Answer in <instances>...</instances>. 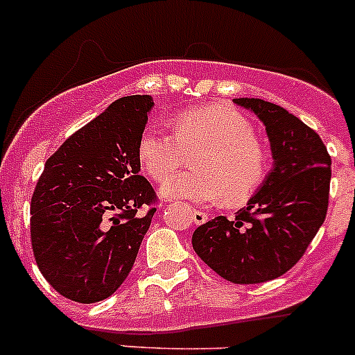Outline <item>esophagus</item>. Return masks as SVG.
Returning a JSON list of instances; mask_svg holds the SVG:
<instances>
[{
    "label": "esophagus",
    "instance_id": "esophagus-1",
    "mask_svg": "<svg viewBox=\"0 0 355 355\" xmlns=\"http://www.w3.org/2000/svg\"><path fill=\"white\" fill-rule=\"evenodd\" d=\"M189 216H191V220L194 221L196 225H202V223H206L207 221V214L206 213H202V211H191V213H189Z\"/></svg>",
    "mask_w": 355,
    "mask_h": 355
}]
</instances>
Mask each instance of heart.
<instances>
[{
  "label": "heart",
  "instance_id": "1",
  "mask_svg": "<svg viewBox=\"0 0 355 355\" xmlns=\"http://www.w3.org/2000/svg\"><path fill=\"white\" fill-rule=\"evenodd\" d=\"M196 153L198 173L177 175L164 182V198L196 204H213L221 198L242 202L268 175V155L254 137L252 123L223 105L182 111L175 118V132L146 128L137 148L142 168L156 182L166 180L185 156Z\"/></svg>",
  "mask_w": 355,
  "mask_h": 355
}]
</instances>
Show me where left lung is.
Here are the masks:
<instances>
[{
	"label": "left lung",
	"instance_id": "1",
	"mask_svg": "<svg viewBox=\"0 0 355 355\" xmlns=\"http://www.w3.org/2000/svg\"><path fill=\"white\" fill-rule=\"evenodd\" d=\"M266 128L273 168L234 218L216 216L192 234L196 254L232 284H264L302 257L327 218L331 157L320 135L282 106L234 99Z\"/></svg>",
	"mask_w": 355,
	"mask_h": 355
}]
</instances>
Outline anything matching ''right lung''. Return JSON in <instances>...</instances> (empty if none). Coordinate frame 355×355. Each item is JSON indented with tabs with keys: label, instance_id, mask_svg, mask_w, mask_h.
<instances>
[{
	"label": "right lung",
	"instance_id": "right-lung-1",
	"mask_svg": "<svg viewBox=\"0 0 355 355\" xmlns=\"http://www.w3.org/2000/svg\"><path fill=\"white\" fill-rule=\"evenodd\" d=\"M155 101L125 96L75 132L44 164L31 202V239L42 277L82 304L113 295L130 273L155 207L137 148Z\"/></svg>",
	"mask_w": 355,
	"mask_h": 355
}]
</instances>
